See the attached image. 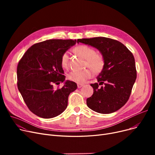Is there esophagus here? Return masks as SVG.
I'll return each instance as SVG.
<instances>
[{
	"label": "esophagus",
	"instance_id": "1",
	"mask_svg": "<svg viewBox=\"0 0 155 155\" xmlns=\"http://www.w3.org/2000/svg\"><path fill=\"white\" fill-rule=\"evenodd\" d=\"M83 85H83V84H77V87H78V88H81V87H82Z\"/></svg>",
	"mask_w": 155,
	"mask_h": 155
}]
</instances>
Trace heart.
<instances>
[{
    "mask_svg": "<svg viewBox=\"0 0 155 155\" xmlns=\"http://www.w3.org/2000/svg\"><path fill=\"white\" fill-rule=\"evenodd\" d=\"M73 51L85 60L84 63L85 67L91 68L95 73H100L103 70L105 64L104 57L100 54L96 53L94 48L86 45H80L73 49ZM60 63L64 68L68 67L69 57L67 52H64L61 54ZM92 75V71L90 68H87L81 71H71L68 73L67 77L68 80L73 82L82 84L86 80L91 78Z\"/></svg>",
    "mask_w": 155,
    "mask_h": 155,
    "instance_id": "1",
    "label": "heart"
}]
</instances>
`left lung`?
Returning a JSON list of instances; mask_svg holds the SVG:
<instances>
[{"label": "left lung", "mask_w": 155, "mask_h": 155, "mask_svg": "<svg viewBox=\"0 0 155 155\" xmlns=\"http://www.w3.org/2000/svg\"><path fill=\"white\" fill-rule=\"evenodd\" d=\"M79 42L98 49L105 60L104 67L97 78L99 84H91L94 94L87 99V106L101 114L116 112L127 102L136 79L133 53L123 43L111 38L78 39Z\"/></svg>", "instance_id": "left-lung-1"}]
</instances>
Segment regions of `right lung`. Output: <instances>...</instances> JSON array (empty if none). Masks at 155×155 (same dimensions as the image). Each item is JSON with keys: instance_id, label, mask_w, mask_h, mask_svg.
I'll return each mask as SVG.
<instances>
[{"instance_id": "1", "label": "right lung", "mask_w": 155, "mask_h": 155, "mask_svg": "<svg viewBox=\"0 0 155 155\" xmlns=\"http://www.w3.org/2000/svg\"><path fill=\"white\" fill-rule=\"evenodd\" d=\"M72 39H48L31 46L17 67L18 88L28 109L45 119L60 115L68 105V95L76 83L65 80L60 63L61 54L76 43ZM64 81L61 88L54 84Z\"/></svg>"}]
</instances>
